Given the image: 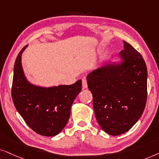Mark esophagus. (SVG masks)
<instances>
[{
	"label": "esophagus",
	"mask_w": 159,
	"mask_h": 159,
	"mask_svg": "<svg viewBox=\"0 0 159 159\" xmlns=\"http://www.w3.org/2000/svg\"><path fill=\"white\" fill-rule=\"evenodd\" d=\"M82 86H83L84 89H86L87 88V81H86V78H83L82 79Z\"/></svg>",
	"instance_id": "esophagus-1"
}]
</instances>
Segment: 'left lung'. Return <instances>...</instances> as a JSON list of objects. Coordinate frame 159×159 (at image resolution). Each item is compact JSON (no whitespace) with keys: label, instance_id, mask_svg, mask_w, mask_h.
<instances>
[{"label":"left lung","instance_id":"1","mask_svg":"<svg viewBox=\"0 0 159 159\" xmlns=\"http://www.w3.org/2000/svg\"><path fill=\"white\" fill-rule=\"evenodd\" d=\"M123 42L120 61L95 70L86 77L97 122L113 136L128 132L136 124L147 100L145 60L129 43Z\"/></svg>","mask_w":159,"mask_h":159}]
</instances>
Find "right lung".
Wrapping results in <instances>:
<instances>
[{
  "label": "right lung",
  "instance_id": "right-lung-1",
  "mask_svg": "<svg viewBox=\"0 0 159 159\" xmlns=\"http://www.w3.org/2000/svg\"><path fill=\"white\" fill-rule=\"evenodd\" d=\"M19 53L14 67L11 97L16 111L34 132L43 136L58 134L68 121L73 101L81 91V80L72 85L43 87L25 77Z\"/></svg>",
  "mask_w": 159,
  "mask_h": 159
}]
</instances>
